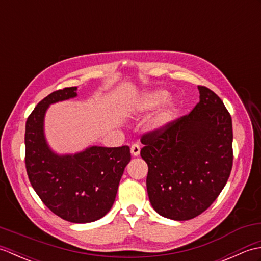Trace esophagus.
Returning a JSON list of instances; mask_svg holds the SVG:
<instances>
[{"mask_svg":"<svg viewBox=\"0 0 261 261\" xmlns=\"http://www.w3.org/2000/svg\"><path fill=\"white\" fill-rule=\"evenodd\" d=\"M140 146L138 145V143H135V145H132L131 146V153H132V156H135V157H138L140 154Z\"/></svg>","mask_w":261,"mask_h":261,"instance_id":"esophagus-1","label":"esophagus"}]
</instances>
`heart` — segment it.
<instances>
[{
    "mask_svg": "<svg viewBox=\"0 0 261 261\" xmlns=\"http://www.w3.org/2000/svg\"><path fill=\"white\" fill-rule=\"evenodd\" d=\"M169 93L163 88L147 91L136 99L132 111L136 114H147L165 103L164 107L152 116V119L149 122V126L151 130L162 132L171 124L177 113V102L173 98L167 99Z\"/></svg>",
    "mask_w": 261,
    "mask_h": 261,
    "instance_id": "heart-1",
    "label": "heart"
}]
</instances>
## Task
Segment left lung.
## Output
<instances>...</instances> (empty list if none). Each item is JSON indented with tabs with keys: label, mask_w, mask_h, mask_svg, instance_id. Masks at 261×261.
<instances>
[{
	"label": "left lung",
	"mask_w": 261,
	"mask_h": 261,
	"mask_svg": "<svg viewBox=\"0 0 261 261\" xmlns=\"http://www.w3.org/2000/svg\"><path fill=\"white\" fill-rule=\"evenodd\" d=\"M199 102L162 132L142 136L147 192L164 218L186 221L203 213L223 190L232 169V120L223 102L197 86Z\"/></svg>",
	"instance_id": "obj_1"
}]
</instances>
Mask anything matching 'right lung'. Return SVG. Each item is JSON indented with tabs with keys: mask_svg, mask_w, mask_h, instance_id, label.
I'll use <instances>...</instances> for the list:
<instances>
[{
	"mask_svg": "<svg viewBox=\"0 0 261 261\" xmlns=\"http://www.w3.org/2000/svg\"><path fill=\"white\" fill-rule=\"evenodd\" d=\"M77 96V87L49 94L38 103L25 123V168L43 204L68 222L88 223L112 207L119 182L131 159L127 146H92L76 153L59 154L45 136V115L51 104Z\"/></svg>",
	"mask_w": 261,
	"mask_h": 261,
	"instance_id": "add662e5",
	"label": "right lung"
}]
</instances>
